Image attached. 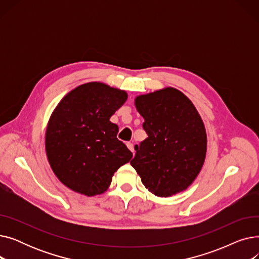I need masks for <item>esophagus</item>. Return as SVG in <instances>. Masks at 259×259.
Listing matches in <instances>:
<instances>
[{"mask_svg":"<svg viewBox=\"0 0 259 259\" xmlns=\"http://www.w3.org/2000/svg\"><path fill=\"white\" fill-rule=\"evenodd\" d=\"M127 147H128V149L132 153L134 152V148H133V144L132 143H127Z\"/></svg>","mask_w":259,"mask_h":259,"instance_id":"esophagus-1","label":"esophagus"}]
</instances>
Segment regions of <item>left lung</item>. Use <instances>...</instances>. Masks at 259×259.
<instances>
[{
	"label": "left lung",
	"instance_id": "left-lung-1",
	"mask_svg": "<svg viewBox=\"0 0 259 259\" xmlns=\"http://www.w3.org/2000/svg\"><path fill=\"white\" fill-rule=\"evenodd\" d=\"M134 104L148 138L135 145L131 166L156 196L184 191L197 178L207 152V133L196 108L172 87L139 95Z\"/></svg>",
	"mask_w": 259,
	"mask_h": 259
}]
</instances>
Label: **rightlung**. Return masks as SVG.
<instances>
[{"label": "right lung", "instance_id": "right-lung-1", "mask_svg": "<svg viewBox=\"0 0 259 259\" xmlns=\"http://www.w3.org/2000/svg\"><path fill=\"white\" fill-rule=\"evenodd\" d=\"M128 98L127 92L100 81L67 93L54 109L46 129L45 148L60 182L86 196L107 191L112 176L132 153L117 140L110 120Z\"/></svg>", "mask_w": 259, "mask_h": 259}]
</instances>
